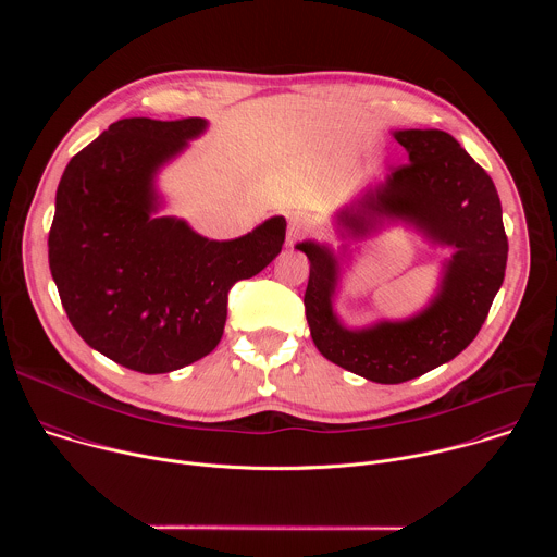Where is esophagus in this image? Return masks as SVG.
<instances>
[{
  "mask_svg": "<svg viewBox=\"0 0 557 557\" xmlns=\"http://www.w3.org/2000/svg\"><path fill=\"white\" fill-rule=\"evenodd\" d=\"M306 233H308L306 220H301V218H290V220H288V228H286V245L293 247L295 243L301 240V237H304Z\"/></svg>",
  "mask_w": 557,
  "mask_h": 557,
  "instance_id": "1",
  "label": "esophagus"
}]
</instances>
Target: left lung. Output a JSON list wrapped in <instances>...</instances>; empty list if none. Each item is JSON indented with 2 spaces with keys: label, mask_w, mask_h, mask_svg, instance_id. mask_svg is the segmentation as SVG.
Returning a JSON list of instances; mask_svg holds the SVG:
<instances>
[{
  "label": "left lung",
  "mask_w": 557,
  "mask_h": 557,
  "mask_svg": "<svg viewBox=\"0 0 557 557\" xmlns=\"http://www.w3.org/2000/svg\"><path fill=\"white\" fill-rule=\"evenodd\" d=\"M410 163L392 168L385 185L359 211H342L350 235H363L374 215L417 224L432 240L451 245L438 295L412 320L344 329L333 312L337 262L326 247L297 245L310 260L304 293L310 337L329 361L374 383H404L454 359L479 335L507 267V233L494 181L441 129L394 132Z\"/></svg>",
  "instance_id": "left-lung-1"
}]
</instances>
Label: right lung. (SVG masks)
Masks as SVG:
<instances>
[{
    "mask_svg": "<svg viewBox=\"0 0 557 557\" xmlns=\"http://www.w3.org/2000/svg\"><path fill=\"white\" fill-rule=\"evenodd\" d=\"M202 119H121L67 163L48 233V262L74 331L108 359L145 374L209 355L228 290L282 251L286 220L235 240H207L183 220L151 218L153 174Z\"/></svg>",
    "mask_w": 557,
    "mask_h": 557,
    "instance_id": "right-lung-1",
    "label": "right lung"
}]
</instances>
